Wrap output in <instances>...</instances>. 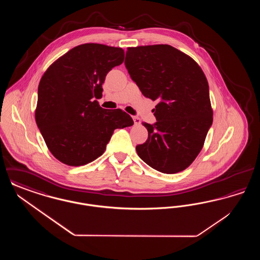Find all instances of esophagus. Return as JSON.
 <instances>
[{
    "mask_svg": "<svg viewBox=\"0 0 260 260\" xmlns=\"http://www.w3.org/2000/svg\"><path fill=\"white\" fill-rule=\"evenodd\" d=\"M133 119H134V122H135V124H136V125H137V124H140V123H141V120H140L138 117H136V116H134V117H133Z\"/></svg>",
    "mask_w": 260,
    "mask_h": 260,
    "instance_id": "34e87169",
    "label": "esophagus"
}]
</instances>
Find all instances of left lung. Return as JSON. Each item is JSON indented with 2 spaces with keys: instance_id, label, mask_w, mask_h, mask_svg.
Segmentation results:
<instances>
[{
  "instance_id": "1",
  "label": "left lung",
  "mask_w": 260,
  "mask_h": 260,
  "mask_svg": "<svg viewBox=\"0 0 260 260\" xmlns=\"http://www.w3.org/2000/svg\"><path fill=\"white\" fill-rule=\"evenodd\" d=\"M127 72L145 98L158 100L157 122L142 123L147 140L136 146L140 159L162 173L184 171L203 148L212 124L207 78L198 63L169 45L127 48Z\"/></svg>"
}]
</instances>
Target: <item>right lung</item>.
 <instances>
[{
  "label": "right lung",
  "instance_id": "add662e5",
  "mask_svg": "<svg viewBox=\"0 0 260 260\" xmlns=\"http://www.w3.org/2000/svg\"><path fill=\"white\" fill-rule=\"evenodd\" d=\"M124 51L101 44H84L66 52L43 75L35 119L50 153L79 167L100 157L116 128L134 124L121 109L99 106L107 73L124 61Z\"/></svg>",
  "mask_w": 260,
  "mask_h": 260
}]
</instances>
